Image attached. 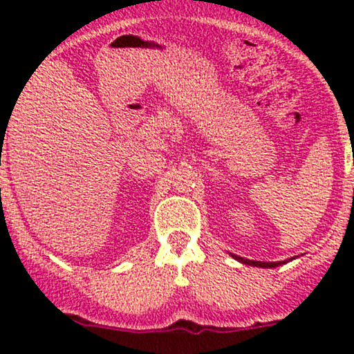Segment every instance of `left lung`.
<instances>
[{
	"mask_svg": "<svg viewBox=\"0 0 354 354\" xmlns=\"http://www.w3.org/2000/svg\"><path fill=\"white\" fill-rule=\"evenodd\" d=\"M234 259H238V261H241L243 265H250V266H258V268H276V266H281L284 265L286 261H278V263H268V261H253V259H246V258H241V256H236V254H231ZM293 258H290V261Z\"/></svg>",
	"mask_w": 354,
	"mask_h": 354,
	"instance_id": "8db88e82",
	"label": "left lung"
}]
</instances>
